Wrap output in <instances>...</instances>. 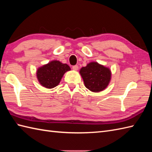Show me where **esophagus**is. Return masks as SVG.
<instances>
[{
    "instance_id": "34e87169",
    "label": "esophagus",
    "mask_w": 152,
    "mask_h": 152,
    "mask_svg": "<svg viewBox=\"0 0 152 152\" xmlns=\"http://www.w3.org/2000/svg\"><path fill=\"white\" fill-rule=\"evenodd\" d=\"M72 69L74 70H77L78 69V65H74V66H72Z\"/></svg>"
}]
</instances>
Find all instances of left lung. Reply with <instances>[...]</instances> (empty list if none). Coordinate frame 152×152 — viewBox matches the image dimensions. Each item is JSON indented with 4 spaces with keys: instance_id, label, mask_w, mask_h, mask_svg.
I'll return each mask as SVG.
<instances>
[{
    "instance_id": "1",
    "label": "left lung",
    "mask_w": 152,
    "mask_h": 152,
    "mask_svg": "<svg viewBox=\"0 0 152 152\" xmlns=\"http://www.w3.org/2000/svg\"><path fill=\"white\" fill-rule=\"evenodd\" d=\"M86 88L93 92L103 91L109 84L111 71L96 62H91L80 70Z\"/></svg>"
}]
</instances>
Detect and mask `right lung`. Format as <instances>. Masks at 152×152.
I'll return each mask as SVG.
<instances>
[{"label":"right lung","mask_w":152,"mask_h":152,"mask_svg":"<svg viewBox=\"0 0 152 152\" xmlns=\"http://www.w3.org/2000/svg\"><path fill=\"white\" fill-rule=\"evenodd\" d=\"M69 70H70V68L68 64L59 61H52L38 68L37 76L42 86L51 89L59 85L64 74Z\"/></svg>","instance_id":"obj_1"}]
</instances>
